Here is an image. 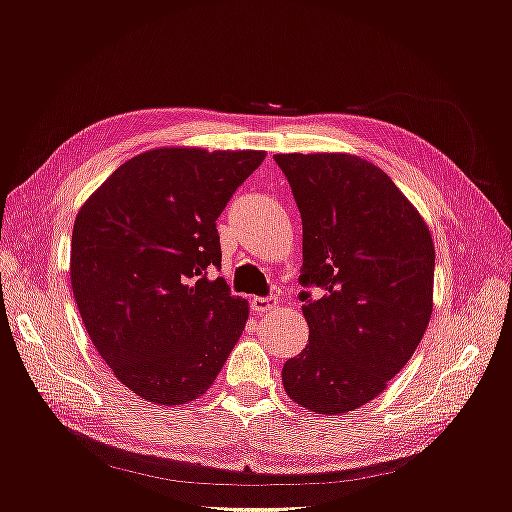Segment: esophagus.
<instances>
[{
	"instance_id": "esophagus-1",
	"label": "esophagus",
	"mask_w": 512,
	"mask_h": 512,
	"mask_svg": "<svg viewBox=\"0 0 512 512\" xmlns=\"http://www.w3.org/2000/svg\"><path fill=\"white\" fill-rule=\"evenodd\" d=\"M277 305V299L275 297H254L250 299V307L254 314H265V312H271V309H275Z\"/></svg>"
}]
</instances>
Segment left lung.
<instances>
[{"label":"left lung","mask_w":512,"mask_h":512,"mask_svg":"<svg viewBox=\"0 0 512 512\" xmlns=\"http://www.w3.org/2000/svg\"><path fill=\"white\" fill-rule=\"evenodd\" d=\"M303 222L309 344L282 382L309 412L339 416L378 397L421 344L436 250L421 213L382 168L350 153H277Z\"/></svg>","instance_id":"obj_1"}]
</instances>
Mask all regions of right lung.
Returning a JSON list of instances; mask_svg holds the SVG:
<instances>
[{
    "label": "right lung",
    "instance_id": "1",
    "mask_svg": "<svg viewBox=\"0 0 512 512\" xmlns=\"http://www.w3.org/2000/svg\"><path fill=\"white\" fill-rule=\"evenodd\" d=\"M265 151L162 147L121 164L72 230L70 282L85 329L121 384L181 406L218 378L250 309L222 267L220 218Z\"/></svg>",
    "mask_w": 512,
    "mask_h": 512
}]
</instances>
